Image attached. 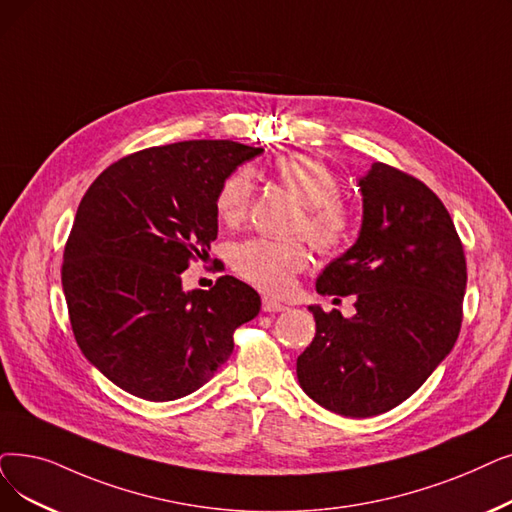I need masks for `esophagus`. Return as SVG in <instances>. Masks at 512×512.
Masks as SVG:
<instances>
[{"instance_id":"obj_1","label":"esophagus","mask_w":512,"mask_h":512,"mask_svg":"<svg viewBox=\"0 0 512 512\" xmlns=\"http://www.w3.org/2000/svg\"><path fill=\"white\" fill-rule=\"evenodd\" d=\"M261 309L263 311H286L288 307L284 305V303H280V301H276V299H270V297H263V301H261Z\"/></svg>"}]
</instances>
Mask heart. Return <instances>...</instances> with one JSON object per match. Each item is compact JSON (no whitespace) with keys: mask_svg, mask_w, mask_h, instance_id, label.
Returning <instances> with one entry per match:
<instances>
[{"mask_svg":"<svg viewBox=\"0 0 512 512\" xmlns=\"http://www.w3.org/2000/svg\"><path fill=\"white\" fill-rule=\"evenodd\" d=\"M276 182L303 205L295 230L322 255H335L349 242L355 217L341 198V180L326 163L309 154H288L274 163ZM255 194L247 169L232 171L219 184L213 207L226 228H238L249 215ZM309 265V251L301 240L251 238L232 251L234 272L270 295L291 291L295 276Z\"/></svg>","mask_w":512,"mask_h":512,"instance_id":"heart-1","label":"heart"}]
</instances>
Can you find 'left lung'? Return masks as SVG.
<instances>
[{"instance_id": "8db88e82", "label": "left lung", "mask_w": 512, "mask_h": 512, "mask_svg": "<svg viewBox=\"0 0 512 512\" xmlns=\"http://www.w3.org/2000/svg\"><path fill=\"white\" fill-rule=\"evenodd\" d=\"M360 188V238L316 282L320 295H353L355 316L311 305L316 337L297 358L303 391L351 418L383 414L429 379L458 339L466 288L460 236L429 186L374 163Z\"/></svg>"}]
</instances>
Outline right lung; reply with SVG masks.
Wrapping results in <instances>:
<instances>
[{
    "label": "right lung",
    "mask_w": 512,
    "mask_h": 512,
    "mask_svg": "<svg viewBox=\"0 0 512 512\" xmlns=\"http://www.w3.org/2000/svg\"><path fill=\"white\" fill-rule=\"evenodd\" d=\"M263 148L188 140L127 154L81 198L66 240L62 288L77 345L123 391L171 402L203 387L259 314L249 284L219 276L182 288L217 238L219 184Z\"/></svg>",
    "instance_id": "obj_1"
}]
</instances>
